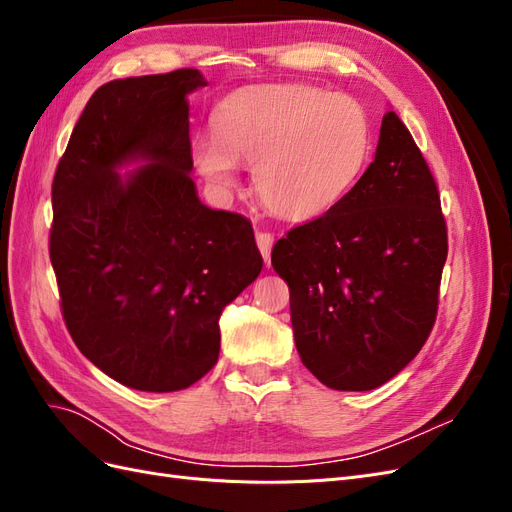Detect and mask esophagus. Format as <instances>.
Here are the masks:
<instances>
[{
	"instance_id": "1",
	"label": "esophagus",
	"mask_w": 512,
	"mask_h": 512,
	"mask_svg": "<svg viewBox=\"0 0 512 512\" xmlns=\"http://www.w3.org/2000/svg\"><path fill=\"white\" fill-rule=\"evenodd\" d=\"M256 243H258V250L265 258V265H269L271 260V250H273V235L271 232H256Z\"/></svg>"
}]
</instances>
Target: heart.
<instances>
[{
    "label": "heart",
    "instance_id": "1",
    "mask_svg": "<svg viewBox=\"0 0 512 512\" xmlns=\"http://www.w3.org/2000/svg\"><path fill=\"white\" fill-rule=\"evenodd\" d=\"M369 151L371 123L359 100L309 85H265L220 104L215 132L194 138L192 160L220 192L237 185V162L252 164L260 203L303 222L352 190Z\"/></svg>",
    "mask_w": 512,
    "mask_h": 512
}]
</instances>
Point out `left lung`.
Returning a JSON list of instances; mask_svg holds the SVG:
<instances>
[{
  "label": "left lung",
  "instance_id": "1",
  "mask_svg": "<svg viewBox=\"0 0 512 512\" xmlns=\"http://www.w3.org/2000/svg\"><path fill=\"white\" fill-rule=\"evenodd\" d=\"M446 250L436 181L389 111L354 188L271 252L290 288L303 365L335 391H371L397 376L431 333Z\"/></svg>",
  "mask_w": 512,
  "mask_h": 512
}]
</instances>
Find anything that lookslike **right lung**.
<instances>
[{"instance_id":"right-lung-1","label":"right lung","mask_w":512,"mask_h":512,"mask_svg":"<svg viewBox=\"0 0 512 512\" xmlns=\"http://www.w3.org/2000/svg\"><path fill=\"white\" fill-rule=\"evenodd\" d=\"M194 68L102 85L53 179L51 262L74 344L147 393L192 386L218 363L220 316L262 269L250 220L192 181ZM126 169V174L120 170Z\"/></svg>"}]
</instances>
